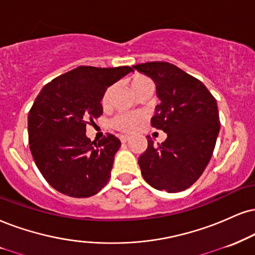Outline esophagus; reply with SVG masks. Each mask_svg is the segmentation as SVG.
<instances>
[{
    "mask_svg": "<svg viewBox=\"0 0 255 255\" xmlns=\"http://www.w3.org/2000/svg\"><path fill=\"white\" fill-rule=\"evenodd\" d=\"M119 139H121L122 143H127L128 140L130 139V137L127 136V134H121V136H119Z\"/></svg>",
    "mask_w": 255,
    "mask_h": 255,
    "instance_id": "esophagus-1",
    "label": "esophagus"
}]
</instances>
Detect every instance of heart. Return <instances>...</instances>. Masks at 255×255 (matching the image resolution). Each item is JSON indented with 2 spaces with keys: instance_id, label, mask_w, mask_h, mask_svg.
<instances>
[{
  "instance_id": "b5f03b06",
  "label": "heart",
  "mask_w": 255,
  "mask_h": 255,
  "mask_svg": "<svg viewBox=\"0 0 255 255\" xmlns=\"http://www.w3.org/2000/svg\"><path fill=\"white\" fill-rule=\"evenodd\" d=\"M130 86L134 93H139L140 91L145 89L147 86H153L152 81L150 78L143 74H134L130 80ZM113 87L110 86L106 89L105 92L103 94L102 98V105L103 108H108L110 98H111ZM144 121V116L142 113L138 112H130V113H121V115L116 116L112 119L111 125L117 130L122 131V132H132L136 128L142 124Z\"/></svg>"
}]
</instances>
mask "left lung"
Here are the masks:
<instances>
[{
    "mask_svg": "<svg viewBox=\"0 0 255 255\" xmlns=\"http://www.w3.org/2000/svg\"><path fill=\"white\" fill-rule=\"evenodd\" d=\"M155 81L157 97L151 127L166 133V139L147 147L138 158L143 178L168 193L183 191L203 174L212 158L220 131L216 99L196 78L164 61L133 66Z\"/></svg>",
    "mask_w": 255,
    "mask_h": 255,
    "instance_id": "obj_1",
    "label": "left lung"
}]
</instances>
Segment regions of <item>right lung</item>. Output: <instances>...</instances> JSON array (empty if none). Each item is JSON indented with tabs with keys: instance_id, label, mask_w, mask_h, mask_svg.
<instances>
[{
	"instance_id": "1",
	"label": "right lung",
	"mask_w": 255,
	"mask_h": 255,
	"mask_svg": "<svg viewBox=\"0 0 255 255\" xmlns=\"http://www.w3.org/2000/svg\"><path fill=\"white\" fill-rule=\"evenodd\" d=\"M133 70L128 66H79L46 84L28 115V139L34 162L45 180L61 194L90 197L111 175L121 140L108 133L96 143L86 125L103 115V94Z\"/></svg>"
}]
</instances>
